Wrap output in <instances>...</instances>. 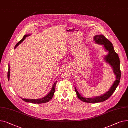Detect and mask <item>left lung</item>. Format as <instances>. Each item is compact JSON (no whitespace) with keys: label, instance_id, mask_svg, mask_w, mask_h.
Masks as SVG:
<instances>
[{"label":"left lung","instance_id":"obj_1","mask_svg":"<svg viewBox=\"0 0 128 128\" xmlns=\"http://www.w3.org/2000/svg\"><path fill=\"white\" fill-rule=\"evenodd\" d=\"M94 41L97 44L102 45L106 51L108 52V54L104 58L105 60L112 67L113 72L116 76V80L113 83V85L109 89V90L105 94L96 96L93 98H87L82 97L78 92L76 87H75V90L78 99L81 101L86 103H99L104 102L110 98L112 94L117 86H118L121 78V71L120 69V59L118 54L115 52L112 44L103 35H96L94 36Z\"/></svg>","mask_w":128,"mask_h":128}]
</instances>
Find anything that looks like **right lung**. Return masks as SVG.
Returning a JSON list of instances; mask_svg holds the SVG:
<instances>
[{
	"label": "right lung",
	"instance_id": "1",
	"mask_svg": "<svg viewBox=\"0 0 128 128\" xmlns=\"http://www.w3.org/2000/svg\"><path fill=\"white\" fill-rule=\"evenodd\" d=\"M30 34H26L24 36L23 38H22L19 42H18L16 45L15 46L14 48H16L18 46H19V44H20L22 42H23L24 41V40L28 36H29ZM10 66L9 65V70H8V80H10ZM56 82H54V84L52 85V89L50 92H49V94L46 95V96L43 97V98L40 99H22V100L26 102H28V103H34V104H41V103H46L50 101V100L52 97H53V96L54 94L55 93V87H56Z\"/></svg>",
	"mask_w": 128,
	"mask_h": 128
}]
</instances>
